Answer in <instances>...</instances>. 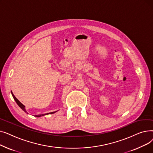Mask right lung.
I'll use <instances>...</instances> for the list:
<instances>
[{"instance_id":"obj_1","label":"right lung","mask_w":153,"mask_h":153,"mask_svg":"<svg viewBox=\"0 0 153 153\" xmlns=\"http://www.w3.org/2000/svg\"><path fill=\"white\" fill-rule=\"evenodd\" d=\"M12 96H13V99H14V100H15V102H16V103H17V104H18V105L25 112H26L27 114H28L27 112V111H26V110H25V106H24L23 104L17 99L15 97V95L13 94V93L12 92ZM56 111H53V112H51V113H49V114H43V115H35V117H41V116H43V115H48V114H54V113H55Z\"/></svg>"}]
</instances>
